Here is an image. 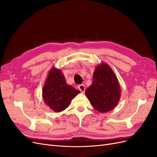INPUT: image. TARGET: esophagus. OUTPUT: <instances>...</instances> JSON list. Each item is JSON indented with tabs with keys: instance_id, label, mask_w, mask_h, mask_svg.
Returning <instances> with one entry per match:
<instances>
[{
	"instance_id": "esophagus-1",
	"label": "esophagus",
	"mask_w": 157,
	"mask_h": 157,
	"mask_svg": "<svg viewBox=\"0 0 157 157\" xmlns=\"http://www.w3.org/2000/svg\"><path fill=\"white\" fill-rule=\"evenodd\" d=\"M78 89H79V90L81 92H82V93H84V91H85V86L84 84H80L79 86H78Z\"/></svg>"
}]
</instances>
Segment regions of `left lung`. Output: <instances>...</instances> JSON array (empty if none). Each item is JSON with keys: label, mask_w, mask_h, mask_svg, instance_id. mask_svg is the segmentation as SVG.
I'll list each match as a JSON object with an SVG mask.
<instances>
[{"label": "left lung", "mask_w": 157, "mask_h": 157, "mask_svg": "<svg viewBox=\"0 0 157 157\" xmlns=\"http://www.w3.org/2000/svg\"><path fill=\"white\" fill-rule=\"evenodd\" d=\"M93 107L100 113L110 111L120 100L121 90L115 73L108 64L98 65L93 74V81L85 91Z\"/></svg>", "instance_id": "left-lung-1"}]
</instances>
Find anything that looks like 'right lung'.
I'll return each mask as SVG.
<instances>
[{"label": "right lung", "instance_id": "1", "mask_svg": "<svg viewBox=\"0 0 157 157\" xmlns=\"http://www.w3.org/2000/svg\"><path fill=\"white\" fill-rule=\"evenodd\" d=\"M79 93V90L67 84L61 69L55 67L50 71L42 88L45 103L56 113L67 108L71 100Z\"/></svg>", "mask_w": 157, "mask_h": 157}]
</instances>
